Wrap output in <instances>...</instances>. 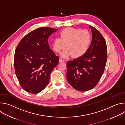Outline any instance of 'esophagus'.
<instances>
[{"instance_id": "34e87169", "label": "esophagus", "mask_w": 125, "mask_h": 125, "mask_svg": "<svg viewBox=\"0 0 125 125\" xmlns=\"http://www.w3.org/2000/svg\"><path fill=\"white\" fill-rule=\"evenodd\" d=\"M59 62H60V63H62V62H64L65 61H64V60H63L62 59H61V58H60V59H59Z\"/></svg>"}]
</instances>
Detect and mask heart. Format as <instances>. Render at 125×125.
<instances>
[{"instance_id":"1","label":"heart","mask_w":125,"mask_h":125,"mask_svg":"<svg viewBox=\"0 0 125 125\" xmlns=\"http://www.w3.org/2000/svg\"><path fill=\"white\" fill-rule=\"evenodd\" d=\"M91 42V34L88 31L68 28L60 32L59 38L53 40L52 48L55 52L59 53L66 45V48L61 53V56L67 58L72 55L77 58L85 54Z\"/></svg>"}]
</instances>
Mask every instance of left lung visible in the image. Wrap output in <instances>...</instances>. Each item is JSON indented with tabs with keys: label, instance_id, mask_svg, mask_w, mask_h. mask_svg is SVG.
<instances>
[{
	"label": "left lung",
	"instance_id": "8db88e82",
	"mask_svg": "<svg viewBox=\"0 0 125 125\" xmlns=\"http://www.w3.org/2000/svg\"><path fill=\"white\" fill-rule=\"evenodd\" d=\"M92 43L83 56L67 63V79L76 90L87 91L94 88L102 77L107 60L106 42L101 33L90 25Z\"/></svg>",
	"mask_w": 125,
	"mask_h": 125
}]
</instances>
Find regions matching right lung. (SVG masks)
<instances>
[{"label": "right lung", "mask_w": 125, "mask_h": 125, "mask_svg": "<svg viewBox=\"0 0 125 125\" xmlns=\"http://www.w3.org/2000/svg\"><path fill=\"white\" fill-rule=\"evenodd\" d=\"M57 30L49 27L35 29L26 35L16 48L15 74L23 90L28 93L35 94L44 90L58 63L59 57L50 49L47 42Z\"/></svg>", "instance_id": "add662e5"}]
</instances>
